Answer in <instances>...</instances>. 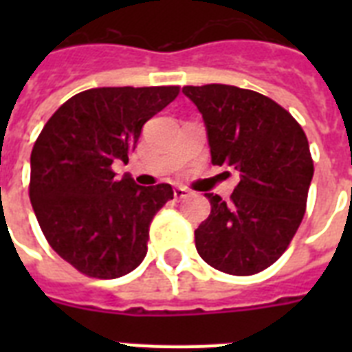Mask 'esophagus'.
Wrapping results in <instances>:
<instances>
[{
    "label": "esophagus",
    "instance_id": "34e87169",
    "mask_svg": "<svg viewBox=\"0 0 352 352\" xmlns=\"http://www.w3.org/2000/svg\"><path fill=\"white\" fill-rule=\"evenodd\" d=\"M173 195H175V199H186L188 195H190V192H188L186 188L177 186L175 190H173Z\"/></svg>",
    "mask_w": 352,
    "mask_h": 352
}]
</instances>
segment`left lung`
Returning a JSON list of instances; mask_svg holds the SVG:
<instances>
[{
	"label": "left lung",
	"instance_id": "8db88e82",
	"mask_svg": "<svg viewBox=\"0 0 352 352\" xmlns=\"http://www.w3.org/2000/svg\"><path fill=\"white\" fill-rule=\"evenodd\" d=\"M182 93L203 115L212 164L239 177L230 201L204 193L212 210L195 230V248L221 272H261L287 250L305 215L314 175L309 140L261 93L225 84L186 85Z\"/></svg>",
	"mask_w": 352,
	"mask_h": 352
}]
</instances>
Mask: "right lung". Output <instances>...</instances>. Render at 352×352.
<instances>
[{
    "mask_svg": "<svg viewBox=\"0 0 352 352\" xmlns=\"http://www.w3.org/2000/svg\"><path fill=\"white\" fill-rule=\"evenodd\" d=\"M177 95V85L82 91L41 129L30 153V203L52 250L85 276L120 278L146 257L149 225L173 190L117 179L111 166L127 164L144 124Z\"/></svg>",
    "mask_w": 352,
    "mask_h": 352,
    "instance_id": "obj_1",
    "label": "right lung"
}]
</instances>
